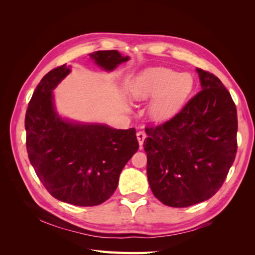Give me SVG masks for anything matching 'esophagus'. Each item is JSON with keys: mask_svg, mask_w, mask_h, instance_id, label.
<instances>
[{"mask_svg": "<svg viewBox=\"0 0 255 255\" xmlns=\"http://www.w3.org/2000/svg\"><path fill=\"white\" fill-rule=\"evenodd\" d=\"M136 136H137L138 143H139V146H140V149H141V145L143 144V140H144V138L146 137V135H145L144 132H142V130H139V132H137Z\"/></svg>", "mask_w": 255, "mask_h": 255, "instance_id": "esophagus-1", "label": "esophagus"}]
</instances>
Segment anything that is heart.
<instances>
[{"mask_svg": "<svg viewBox=\"0 0 255 255\" xmlns=\"http://www.w3.org/2000/svg\"><path fill=\"white\" fill-rule=\"evenodd\" d=\"M192 89L191 74L165 67L146 68L128 84L129 96L136 101L151 98L148 112L155 121H166L179 113Z\"/></svg>", "mask_w": 255, "mask_h": 255, "instance_id": "heart-1", "label": "heart"}]
</instances>
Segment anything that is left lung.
<instances>
[{"label":"left lung","instance_id":"obj_1","mask_svg":"<svg viewBox=\"0 0 255 255\" xmlns=\"http://www.w3.org/2000/svg\"><path fill=\"white\" fill-rule=\"evenodd\" d=\"M201 91L172 119L145 128L146 174L153 195L172 207L213 197L237 151V112L214 74L197 68Z\"/></svg>","mask_w":255,"mask_h":255}]
</instances>
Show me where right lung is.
Wrapping results in <instances>:
<instances>
[{
	"label": "right lung",
	"mask_w": 255,
	"mask_h": 255,
	"mask_svg": "<svg viewBox=\"0 0 255 255\" xmlns=\"http://www.w3.org/2000/svg\"><path fill=\"white\" fill-rule=\"evenodd\" d=\"M89 57L107 72L129 59L116 50L97 51ZM70 72L71 66L63 65L38 84L25 115L26 149L37 176L54 198L95 206L114 194L123 167L139 144L133 128L117 129L61 117L53 90Z\"/></svg>",
	"instance_id": "add662e5"
}]
</instances>
